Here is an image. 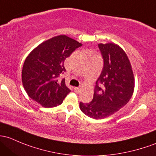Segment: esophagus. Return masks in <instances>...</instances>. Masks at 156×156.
Segmentation results:
<instances>
[{"mask_svg": "<svg viewBox=\"0 0 156 156\" xmlns=\"http://www.w3.org/2000/svg\"><path fill=\"white\" fill-rule=\"evenodd\" d=\"M74 90H75V91L76 92V93H80L81 92V88H78V87H75L74 88Z\"/></svg>", "mask_w": 156, "mask_h": 156, "instance_id": "obj_1", "label": "esophagus"}]
</instances>
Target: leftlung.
<instances>
[{
    "mask_svg": "<svg viewBox=\"0 0 156 156\" xmlns=\"http://www.w3.org/2000/svg\"><path fill=\"white\" fill-rule=\"evenodd\" d=\"M102 56V71L95 86L90 102H80V109L93 119H102L117 112L132 98L134 78L130 61L117 44L98 45Z\"/></svg>",
    "mask_w": 156,
    "mask_h": 156,
    "instance_id": "1",
    "label": "left lung"
}]
</instances>
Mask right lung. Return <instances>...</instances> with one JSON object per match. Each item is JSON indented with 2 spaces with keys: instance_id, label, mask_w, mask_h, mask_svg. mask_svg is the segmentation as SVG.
Here are the masks:
<instances>
[{
  "instance_id": "right-lung-1",
  "label": "right lung",
  "mask_w": 156,
  "mask_h": 156,
  "mask_svg": "<svg viewBox=\"0 0 156 156\" xmlns=\"http://www.w3.org/2000/svg\"><path fill=\"white\" fill-rule=\"evenodd\" d=\"M82 44L65 35L43 42L27 57L23 65L22 79L26 93L45 108L59 105L69 93L65 79L58 77L66 72L64 61Z\"/></svg>"
}]
</instances>
